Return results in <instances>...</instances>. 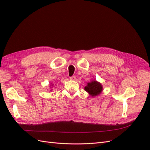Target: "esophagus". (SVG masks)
Here are the masks:
<instances>
[{
  "label": "esophagus",
  "instance_id": "34e87169",
  "mask_svg": "<svg viewBox=\"0 0 150 150\" xmlns=\"http://www.w3.org/2000/svg\"><path fill=\"white\" fill-rule=\"evenodd\" d=\"M70 79H71V80H76V76H72V77H71L70 78Z\"/></svg>",
  "mask_w": 150,
  "mask_h": 150
}]
</instances>
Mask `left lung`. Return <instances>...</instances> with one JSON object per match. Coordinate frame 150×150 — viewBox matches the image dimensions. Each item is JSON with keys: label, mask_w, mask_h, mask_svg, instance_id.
<instances>
[{"label": "left lung", "mask_w": 150, "mask_h": 150, "mask_svg": "<svg viewBox=\"0 0 150 150\" xmlns=\"http://www.w3.org/2000/svg\"><path fill=\"white\" fill-rule=\"evenodd\" d=\"M84 90L93 98L100 94L103 91V88L101 83L94 79L87 83V85L84 87Z\"/></svg>", "instance_id": "left-lung-1"}]
</instances>
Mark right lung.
<instances>
[{
	"instance_id": "add662e5",
	"label": "right lung",
	"mask_w": 150,
	"mask_h": 150,
	"mask_svg": "<svg viewBox=\"0 0 150 150\" xmlns=\"http://www.w3.org/2000/svg\"><path fill=\"white\" fill-rule=\"evenodd\" d=\"M54 86L53 84H52V85H51V86H50V88H51V90H50V91H52V86Z\"/></svg>"
}]
</instances>
